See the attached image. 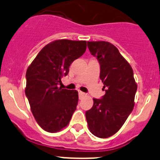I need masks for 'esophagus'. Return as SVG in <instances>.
I'll use <instances>...</instances> for the list:
<instances>
[{
  "label": "esophagus",
  "instance_id": "esophagus-1",
  "mask_svg": "<svg viewBox=\"0 0 160 160\" xmlns=\"http://www.w3.org/2000/svg\"><path fill=\"white\" fill-rule=\"evenodd\" d=\"M78 94H79V98H80V99H81L82 97L85 96V95H86L85 93L82 92H81V91H79Z\"/></svg>",
  "mask_w": 160,
  "mask_h": 160
}]
</instances>
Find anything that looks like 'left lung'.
I'll return each mask as SVG.
<instances>
[{
	"label": "left lung",
	"instance_id": "obj_1",
	"mask_svg": "<svg viewBox=\"0 0 160 160\" xmlns=\"http://www.w3.org/2000/svg\"><path fill=\"white\" fill-rule=\"evenodd\" d=\"M87 45L100 64L105 95L102 99L93 98V106L86 112V118L89 131L106 138L120 129L132 111L137 83L131 65L114 45L106 41H88Z\"/></svg>",
	"mask_w": 160,
	"mask_h": 160
}]
</instances>
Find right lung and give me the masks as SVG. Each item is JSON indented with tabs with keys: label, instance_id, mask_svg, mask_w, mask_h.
<instances>
[{
	"label": "right lung",
	"instance_id": "add662e5",
	"mask_svg": "<svg viewBox=\"0 0 160 160\" xmlns=\"http://www.w3.org/2000/svg\"><path fill=\"white\" fill-rule=\"evenodd\" d=\"M86 49V40H54L40 51L28 68L25 95L37 122L48 132L66 127L76 110L78 92L58 85Z\"/></svg>",
	"mask_w": 160,
	"mask_h": 160
}]
</instances>
